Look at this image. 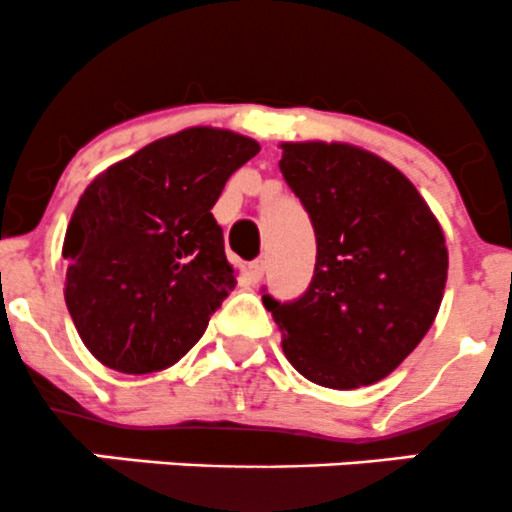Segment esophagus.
Listing matches in <instances>:
<instances>
[{"mask_svg": "<svg viewBox=\"0 0 512 512\" xmlns=\"http://www.w3.org/2000/svg\"><path fill=\"white\" fill-rule=\"evenodd\" d=\"M265 270H267V262L265 260H255V262H252V265H250V279H252V282H260V279L262 277H265Z\"/></svg>", "mask_w": 512, "mask_h": 512, "instance_id": "esophagus-1", "label": "esophagus"}]
</instances>
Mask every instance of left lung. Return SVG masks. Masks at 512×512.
<instances>
[{
  "label": "left lung",
  "mask_w": 512,
  "mask_h": 512,
  "mask_svg": "<svg viewBox=\"0 0 512 512\" xmlns=\"http://www.w3.org/2000/svg\"><path fill=\"white\" fill-rule=\"evenodd\" d=\"M316 233L309 289L262 297L289 363L316 385L387 378L437 319L449 252L439 220L402 171L343 142H287L279 159Z\"/></svg>",
  "instance_id": "left-lung-1"
}]
</instances>
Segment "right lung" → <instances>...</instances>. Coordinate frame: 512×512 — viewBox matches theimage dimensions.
<instances>
[{
  "instance_id": "1",
  "label": "right lung",
  "mask_w": 512,
  "mask_h": 512,
  "mask_svg": "<svg viewBox=\"0 0 512 512\" xmlns=\"http://www.w3.org/2000/svg\"><path fill=\"white\" fill-rule=\"evenodd\" d=\"M260 152L250 137L188 127L105 169L63 240L66 306L85 348L120 373H154L196 346L233 292L211 208Z\"/></svg>"
}]
</instances>
